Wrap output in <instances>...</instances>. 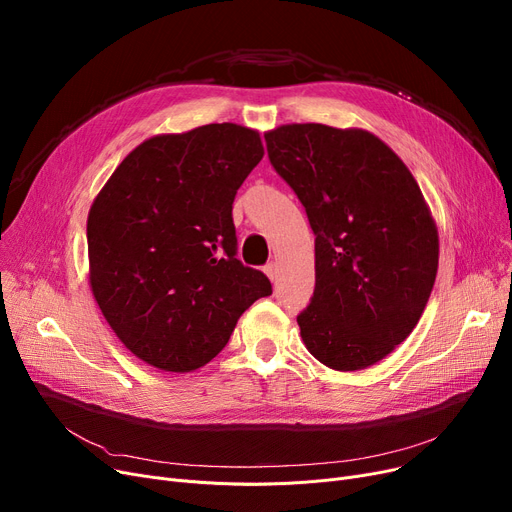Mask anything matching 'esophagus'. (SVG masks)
<instances>
[{
  "mask_svg": "<svg viewBox=\"0 0 512 512\" xmlns=\"http://www.w3.org/2000/svg\"><path fill=\"white\" fill-rule=\"evenodd\" d=\"M263 272H265V276L270 278L272 282L276 280V274H278V270H276V263H267L265 267H263Z\"/></svg>",
  "mask_w": 512,
  "mask_h": 512,
  "instance_id": "obj_1",
  "label": "esophagus"
}]
</instances>
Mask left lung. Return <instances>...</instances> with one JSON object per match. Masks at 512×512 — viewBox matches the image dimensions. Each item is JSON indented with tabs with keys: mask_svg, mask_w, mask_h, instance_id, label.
Listing matches in <instances>:
<instances>
[{
	"mask_svg": "<svg viewBox=\"0 0 512 512\" xmlns=\"http://www.w3.org/2000/svg\"><path fill=\"white\" fill-rule=\"evenodd\" d=\"M265 143L315 234V290L297 317L307 351L334 371L380 363L417 326L438 274V226L417 180L363 128L282 124Z\"/></svg>",
	"mask_w": 512,
	"mask_h": 512,
	"instance_id": "left-lung-1",
	"label": "left lung"
}]
</instances>
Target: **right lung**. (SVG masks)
Masks as SVG:
<instances>
[{
    "label": "right lung",
    "instance_id": "1",
    "mask_svg": "<svg viewBox=\"0 0 512 512\" xmlns=\"http://www.w3.org/2000/svg\"><path fill=\"white\" fill-rule=\"evenodd\" d=\"M259 132L224 122L155 134L107 178L87 218L89 286L128 351L188 373L272 294L236 259L232 203L263 157Z\"/></svg>",
    "mask_w": 512,
    "mask_h": 512
}]
</instances>
